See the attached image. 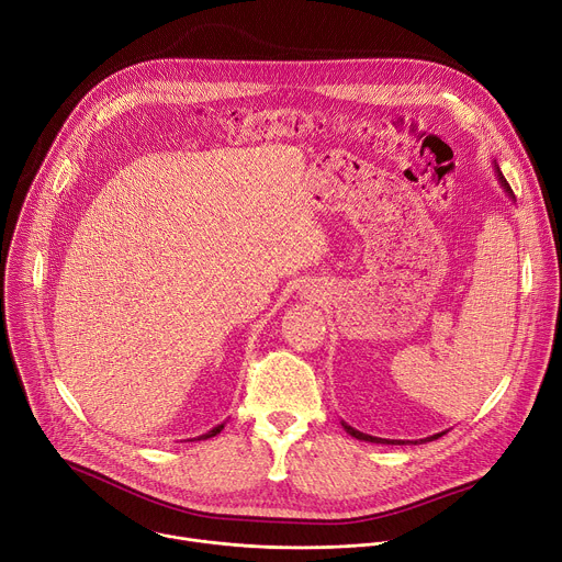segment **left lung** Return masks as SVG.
I'll use <instances>...</instances> for the list:
<instances>
[{"label":"left lung","mask_w":562,"mask_h":562,"mask_svg":"<svg viewBox=\"0 0 562 562\" xmlns=\"http://www.w3.org/2000/svg\"><path fill=\"white\" fill-rule=\"evenodd\" d=\"M495 169H497V178H499V182H502V187H504V192L510 196V199H515L513 196V190H510V184L506 182V178L502 176V171H499V167L495 165ZM341 425H344V429L352 436V438H357V440H368V442H395V440H386V438H378V436H368V434H361V431H357L355 427H350L348 423H344L341 420ZM445 434V431H442ZM442 434H434V436H427V438H420V440H416V442H429V440H436V438H440ZM400 442V440H397Z\"/></svg>","instance_id":"8db88e82"}]
</instances>
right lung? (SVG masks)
I'll return each mask as SVG.
<instances>
[{"label": "right lung", "mask_w": 562, "mask_h": 562, "mask_svg": "<svg viewBox=\"0 0 562 562\" xmlns=\"http://www.w3.org/2000/svg\"><path fill=\"white\" fill-rule=\"evenodd\" d=\"M221 429H223V425H216L214 429H210L207 434H203V436H199V438H194V440H205V438H212V436H216Z\"/></svg>", "instance_id": "1"}]
</instances>
